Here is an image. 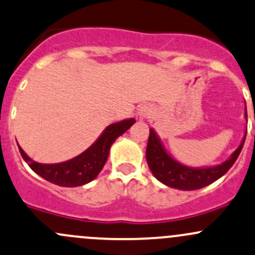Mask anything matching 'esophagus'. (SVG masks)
I'll use <instances>...</instances> for the list:
<instances>
[{"label": "esophagus", "mask_w": 255, "mask_h": 255, "mask_svg": "<svg viewBox=\"0 0 255 255\" xmlns=\"http://www.w3.org/2000/svg\"><path fill=\"white\" fill-rule=\"evenodd\" d=\"M150 114H151V109L148 105H143L139 107L138 110V116L140 120H144V119H148L150 116Z\"/></svg>", "instance_id": "obj_1"}]
</instances>
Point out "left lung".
<instances>
[{
    "label": "left lung",
    "instance_id": "left-lung-1",
    "mask_svg": "<svg viewBox=\"0 0 255 255\" xmlns=\"http://www.w3.org/2000/svg\"><path fill=\"white\" fill-rule=\"evenodd\" d=\"M246 116H247V110H246ZM245 140L246 136L231 157L221 165L214 167L192 168L173 160L163 149L161 141L154 130L150 129L148 145H146V162L152 175L166 186L182 191H194L209 186L224 176L237 160L238 155L242 151Z\"/></svg>",
    "mask_w": 255,
    "mask_h": 255
}]
</instances>
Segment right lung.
<instances>
[{
  "label": "right lung",
  "instance_id": "add662e5",
  "mask_svg": "<svg viewBox=\"0 0 255 255\" xmlns=\"http://www.w3.org/2000/svg\"><path fill=\"white\" fill-rule=\"evenodd\" d=\"M134 122V119H130L110 125L89 149L74 159L61 163H39L31 160L20 146L18 148L29 167L46 181L61 187L83 186L99 175L109 157L112 143L129 129Z\"/></svg>",
  "mask_w": 255,
  "mask_h": 255
}]
</instances>
